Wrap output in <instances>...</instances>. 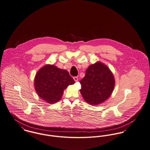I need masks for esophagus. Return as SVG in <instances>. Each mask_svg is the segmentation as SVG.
Instances as JSON below:
<instances>
[{
  "label": "esophagus",
  "instance_id": "34e87169",
  "mask_svg": "<svg viewBox=\"0 0 150 150\" xmlns=\"http://www.w3.org/2000/svg\"><path fill=\"white\" fill-rule=\"evenodd\" d=\"M73 79H74V80L75 81H78V78L76 76L74 77V78H73Z\"/></svg>",
  "mask_w": 150,
  "mask_h": 150
}]
</instances>
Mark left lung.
Masks as SVG:
<instances>
[{
  "mask_svg": "<svg viewBox=\"0 0 150 150\" xmlns=\"http://www.w3.org/2000/svg\"><path fill=\"white\" fill-rule=\"evenodd\" d=\"M80 83V92L83 99L94 105L108 99L114 91L115 81L111 71L99 61L89 66Z\"/></svg>",
  "mask_w": 150,
  "mask_h": 150,
  "instance_id": "8db88e82",
  "label": "left lung"
}]
</instances>
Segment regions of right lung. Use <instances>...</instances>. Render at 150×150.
Wrapping results in <instances>:
<instances>
[{
    "mask_svg": "<svg viewBox=\"0 0 150 150\" xmlns=\"http://www.w3.org/2000/svg\"><path fill=\"white\" fill-rule=\"evenodd\" d=\"M75 81L66 69L46 64L38 70L35 76L34 87L38 96L49 104L59 102L69 85Z\"/></svg>",
    "mask_w": 150,
    "mask_h": 150,
    "instance_id": "add662e5",
    "label": "right lung"
}]
</instances>
